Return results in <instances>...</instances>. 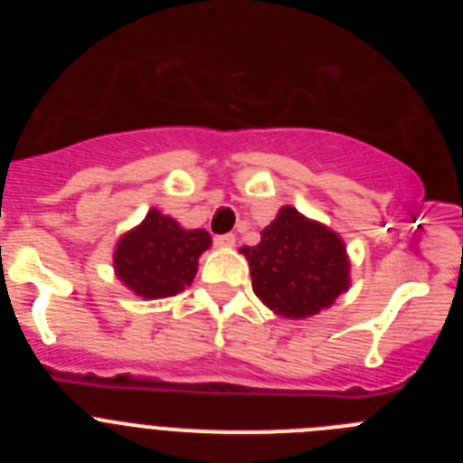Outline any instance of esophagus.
Wrapping results in <instances>:
<instances>
[{
	"label": "esophagus",
	"mask_w": 463,
	"mask_h": 463,
	"mask_svg": "<svg viewBox=\"0 0 463 463\" xmlns=\"http://www.w3.org/2000/svg\"><path fill=\"white\" fill-rule=\"evenodd\" d=\"M215 243H218L220 248H234V245H236V236L234 234L215 236Z\"/></svg>",
	"instance_id": "obj_1"
}]
</instances>
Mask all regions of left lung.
<instances>
[{
	"instance_id": "8db88e82",
	"label": "left lung",
	"mask_w": 463,
	"mask_h": 463,
	"mask_svg": "<svg viewBox=\"0 0 463 463\" xmlns=\"http://www.w3.org/2000/svg\"><path fill=\"white\" fill-rule=\"evenodd\" d=\"M260 236V243L243 245L241 252L250 264L252 292L269 310L304 320L347 292L350 257L345 241L331 227L282 206Z\"/></svg>"
}]
</instances>
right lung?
<instances>
[{"mask_svg": "<svg viewBox=\"0 0 463 463\" xmlns=\"http://www.w3.org/2000/svg\"><path fill=\"white\" fill-rule=\"evenodd\" d=\"M211 243L206 229H185L171 215L150 208L137 227L118 239L113 271L143 301L175 297L192 285L199 257Z\"/></svg>", "mask_w": 463, "mask_h": 463, "instance_id": "1", "label": "right lung"}]
</instances>
